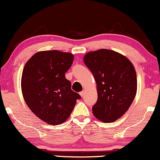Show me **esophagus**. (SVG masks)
I'll list each match as a JSON object with an SVG mask.
<instances>
[{"mask_svg": "<svg viewBox=\"0 0 160 160\" xmlns=\"http://www.w3.org/2000/svg\"><path fill=\"white\" fill-rule=\"evenodd\" d=\"M84 94H85V91H84V90L83 91H81V92H80V95L82 96V97H83V96H84Z\"/></svg>", "mask_w": 160, "mask_h": 160, "instance_id": "1", "label": "esophagus"}]
</instances>
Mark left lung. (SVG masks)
I'll list each match as a JSON object with an SVG mask.
<instances>
[{"instance_id": "left-lung-1", "label": "left lung", "mask_w": 160, "mask_h": 160, "mask_svg": "<svg viewBox=\"0 0 160 160\" xmlns=\"http://www.w3.org/2000/svg\"><path fill=\"white\" fill-rule=\"evenodd\" d=\"M93 74L98 99L92 106L94 116L102 122H113L128 110L137 93V74L125 56L108 49L88 52L83 58Z\"/></svg>"}]
</instances>
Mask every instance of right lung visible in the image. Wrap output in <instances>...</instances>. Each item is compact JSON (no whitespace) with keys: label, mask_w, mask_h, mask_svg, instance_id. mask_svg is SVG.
<instances>
[{"label":"right lung","mask_w":160,"mask_h":160,"mask_svg":"<svg viewBox=\"0 0 160 160\" xmlns=\"http://www.w3.org/2000/svg\"><path fill=\"white\" fill-rule=\"evenodd\" d=\"M73 61L71 53L43 51L33 54L24 66L21 79L24 100L38 118L49 124L65 122L81 98L65 77Z\"/></svg>","instance_id":"right-lung-1"}]
</instances>
